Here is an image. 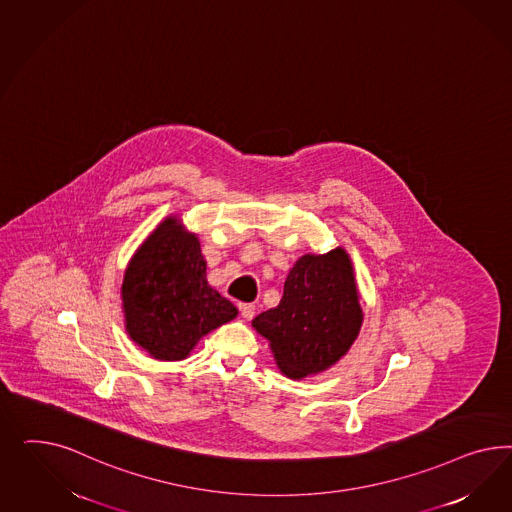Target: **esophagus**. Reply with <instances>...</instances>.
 Returning <instances> with one entry per match:
<instances>
[{"label":"esophagus","mask_w":512,"mask_h":512,"mask_svg":"<svg viewBox=\"0 0 512 512\" xmlns=\"http://www.w3.org/2000/svg\"><path fill=\"white\" fill-rule=\"evenodd\" d=\"M255 306L253 304H240V313H242V317L249 321V319H253V315H255Z\"/></svg>","instance_id":"34e87169"}]
</instances>
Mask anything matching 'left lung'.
Returning <instances> with one entry per match:
<instances>
[{
    "label": "left lung",
    "mask_w": 512,
    "mask_h": 512,
    "mask_svg": "<svg viewBox=\"0 0 512 512\" xmlns=\"http://www.w3.org/2000/svg\"><path fill=\"white\" fill-rule=\"evenodd\" d=\"M362 317L353 264L345 249L336 248L300 257L278 306L251 325L270 341L279 370L302 379L325 372L349 351Z\"/></svg>",
    "instance_id": "left-lung-1"
}]
</instances>
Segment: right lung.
<instances>
[{
    "instance_id": "add662e5",
    "label": "right lung",
    "mask_w": 512,
    "mask_h": 512,
    "mask_svg": "<svg viewBox=\"0 0 512 512\" xmlns=\"http://www.w3.org/2000/svg\"><path fill=\"white\" fill-rule=\"evenodd\" d=\"M122 308L129 338L157 360H182L202 336L238 315L206 281L197 234L178 217L155 227L127 264Z\"/></svg>"
}]
</instances>
